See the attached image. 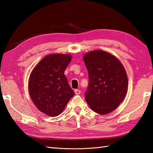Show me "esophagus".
I'll return each mask as SVG.
<instances>
[{
  "instance_id": "34e87169",
  "label": "esophagus",
  "mask_w": 153,
  "mask_h": 153,
  "mask_svg": "<svg viewBox=\"0 0 153 153\" xmlns=\"http://www.w3.org/2000/svg\"><path fill=\"white\" fill-rule=\"evenodd\" d=\"M74 92H75V93H76V95H79V94H80V93H81V91L79 89H75Z\"/></svg>"
}]
</instances>
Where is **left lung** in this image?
I'll return each mask as SVG.
<instances>
[{"instance_id": "1", "label": "left lung", "mask_w": 153, "mask_h": 153, "mask_svg": "<svg viewBox=\"0 0 153 153\" xmlns=\"http://www.w3.org/2000/svg\"><path fill=\"white\" fill-rule=\"evenodd\" d=\"M83 59L89 74L86 102L99 114L110 113L123 101L128 91L124 67L115 56L102 50L88 52Z\"/></svg>"}]
</instances>
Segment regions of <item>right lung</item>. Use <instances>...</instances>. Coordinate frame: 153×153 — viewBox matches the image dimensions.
<instances>
[{"label":"right lung","mask_w":153,"mask_h":153,"mask_svg":"<svg viewBox=\"0 0 153 153\" xmlns=\"http://www.w3.org/2000/svg\"><path fill=\"white\" fill-rule=\"evenodd\" d=\"M71 58L70 54H48L30 74L28 90L31 99L35 106L47 116L55 117L60 114L75 95L64 75Z\"/></svg>","instance_id":"add662e5"}]
</instances>
